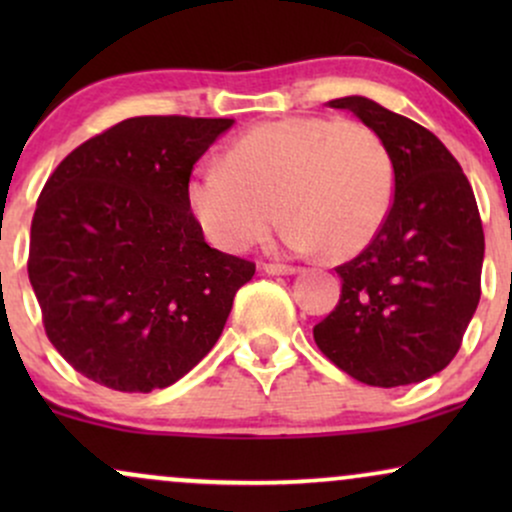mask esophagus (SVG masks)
Wrapping results in <instances>:
<instances>
[{
	"mask_svg": "<svg viewBox=\"0 0 512 512\" xmlns=\"http://www.w3.org/2000/svg\"><path fill=\"white\" fill-rule=\"evenodd\" d=\"M262 269L267 274H296L298 269L291 267V264H279V262H267L262 264Z\"/></svg>",
	"mask_w": 512,
	"mask_h": 512,
	"instance_id": "1",
	"label": "esophagus"
}]
</instances>
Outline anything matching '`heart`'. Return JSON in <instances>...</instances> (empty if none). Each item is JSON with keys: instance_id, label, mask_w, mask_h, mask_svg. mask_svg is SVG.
<instances>
[{"instance_id": "heart-1", "label": "heart", "mask_w": 512, "mask_h": 512, "mask_svg": "<svg viewBox=\"0 0 512 512\" xmlns=\"http://www.w3.org/2000/svg\"><path fill=\"white\" fill-rule=\"evenodd\" d=\"M395 199V163L373 127L296 115L264 122L226 146L221 166L187 180L202 236L245 252L272 231L276 209L291 250L351 257L378 236Z\"/></svg>"}]
</instances>
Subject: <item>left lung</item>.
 <instances>
[{
  "instance_id": "left-lung-1",
  "label": "left lung",
  "mask_w": 512,
  "mask_h": 512,
  "mask_svg": "<svg viewBox=\"0 0 512 512\" xmlns=\"http://www.w3.org/2000/svg\"><path fill=\"white\" fill-rule=\"evenodd\" d=\"M351 110L383 137L395 199L378 236L339 264L342 296L313 327L317 349L373 387L421 383L460 351L481 296L484 228L472 185L433 132L363 96Z\"/></svg>"
}]
</instances>
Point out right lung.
Instances as JSON below:
<instances>
[{"label":"right lung","mask_w":512,"mask_h":512,"mask_svg":"<svg viewBox=\"0 0 512 512\" xmlns=\"http://www.w3.org/2000/svg\"><path fill=\"white\" fill-rule=\"evenodd\" d=\"M228 117H129L69 154L31 223L28 279L64 361L120 392L173 385L221 337L255 262L209 248L185 202Z\"/></svg>","instance_id":"right-lung-1"}]
</instances>
